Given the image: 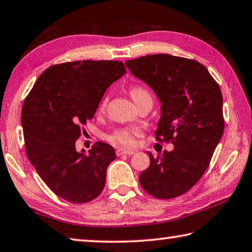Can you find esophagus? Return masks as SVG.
<instances>
[{"label":"esophagus","instance_id":"1","mask_svg":"<svg viewBox=\"0 0 252 252\" xmlns=\"http://www.w3.org/2000/svg\"><path fill=\"white\" fill-rule=\"evenodd\" d=\"M135 153L134 151H130V150H125V148H119V150L116 151V154L117 156H122V155H133Z\"/></svg>","mask_w":252,"mask_h":252}]
</instances>
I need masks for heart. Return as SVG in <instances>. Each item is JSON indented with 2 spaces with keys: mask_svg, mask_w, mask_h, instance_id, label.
Masks as SVG:
<instances>
[{
  "mask_svg": "<svg viewBox=\"0 0 252 252\" xmlns=\"http://www.w3.org/2000/svg\"><path fill=\"white\" fill-rule=\"evenodd\" d=\"M148 94L145 88L141 87V86H135L130 89V96L133 100L136 101L139 98L144 96H147ZM107 104V98L101 101L100 108H104ZM142 135V129L137 126H128V127H122L118 128L113 133H110L106 136V139L109 143L113 144L115 146H124V147H133L136 144V138Z\"/></svg>",
  "mask_w": 252,
  "mask_h": 252,
  "instance_id": "b5f03b06",
  "label": "heart"
}]
</instances>
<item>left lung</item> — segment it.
Instances as JSON below:
<instances>
[{
  "label": "left lung",
  "instance_id": "left-lung-1",
  "mask_svg": "<svg viewBox=\"0 0 252 252\" xmlns=\"http://www.w3.org/2000/svg\"><path fill=\"white\" fill-rule=\"evenodd\" d=\"M125 64L159 99L156 139L174 145L156 158L148 153L151 164L139 183L158 199L182 195L204 174L223 134L219 85L203 64L187 58L158 53Z\"/></svg>",
  "mask_w": 252,
  "mask_h": 252
}]
</instances>
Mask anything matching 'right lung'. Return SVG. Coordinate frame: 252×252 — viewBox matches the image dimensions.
Segmentation results:
<instances>
[{
	"label": "right lung",
	"mask_w": 252,
	"mask_h": 252,
	"mask_svg": "<svg viewBox=\"0 0 252 252\" xmlns=\"http://www.w3.org/2000/svg\"><path fill=\"white\" fill-rule=\"evenodd\" d=\"M125 73L124 63L114 60L51 65L24 100L21 121L28 158L61 199L87 203L104 189L107 167L116 158L114 147L97 142L86 155L84 150L76 151V142L106 89Z\"/></svg>",
	"instance_id": "obj_1"
}]
</instances>
